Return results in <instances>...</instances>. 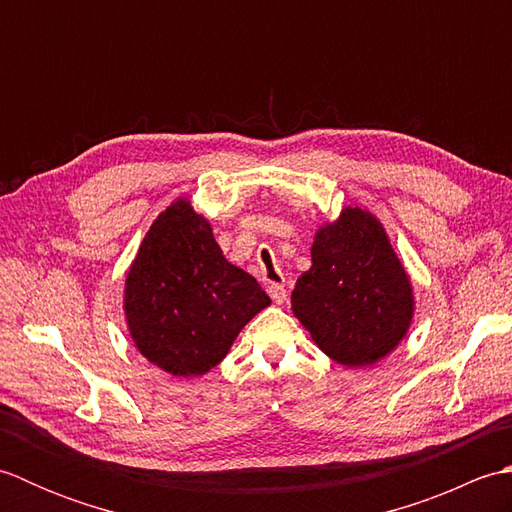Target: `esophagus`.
I'll use <instances>...</instances> for the list:
<instances>
[{
  "label": "esophagus",
  "mask_w": 512,
  "mask_h": 512,
  "mask_svg": "<svg viewBox=\"0 0 512 512\" xmlns=\"http://www.w3.org/2000/svg\"><path fill=\"white\" fill-rule=\"evenodd\" d=\"M268 295H270V299H273L275 303H286V299H288V290L281 286V284H270L268 286Z\"/></svg>",
  "instance_id": "34e87169"
}]
</instances>
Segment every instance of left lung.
<instances>
[{"label": "left lung", "instance_id": "8db88e82", "mask_svg": "<svg viewBox=\"0 0 512 512\" xmlns=\"http://www.w3.org/2000/svg\"><path fill=\"white\" fill-rule=\"evenodd\" d=\"M312 266L292 290V312L332 361L369 367L396 350L413 319V288L385 226L361 206L323 224Z\"/></svg>", "mask_w": 512, "mask_h": 512}]
</instances>
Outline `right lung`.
Instances as JSON below:
<instances>
[{"label": "right lung", "instance_id": "1", "mask_svg": "<svg viewBox=\"0 0 512 512\" xmlns=\"http://www.w3.org/2000/svg\"><path fill=\"white\" fill-rule=\"evenodd\" d=\"M268 306L257 279L228 262L187 198L156 217L125 279L123 308L138 352L182 378L213 369Z\"/></svg>", "mask_w": 512, "mask_h": 512}]
</instances>
